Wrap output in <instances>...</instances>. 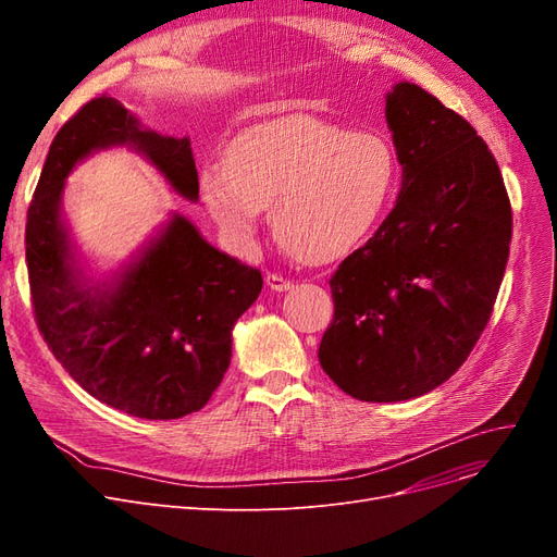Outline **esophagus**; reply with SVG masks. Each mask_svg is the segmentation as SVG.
<instances>
[{
  "instance_id": "1",
  "label": "esophagus",
  "mask_w": 557,
  "mask_h": 557,
  "mask_svg": "<svg viewBox=\"0 0 557 557\" xmlns=\"http://www.w3.org/2000/svg\"><path fill=\"white\" fill-rule=\"evenodd\" d=\"M267 286L271 288V290H280V294H282V290H288L290 286H294V282H288V280H284L282 275H267Z\"/></svg>"
}]
</instances>
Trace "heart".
<instances>
[{
    "label": "heart",
    "mask_w": 557,
    "mask_h": 557,
    "mask_svg": "<svg viewBox=\"0 0 557 557\" xmlns=\"http://www.w3.org/2000/svg\"><path fill=\"white\" fill-rule=\"evenodd\" d=\"M397 181L386 137L311 114L250 124L225 158L198 169V194L225 237L252 246L271 208L277 242L311 263L355 252L382 219Z\"/></svg>",
    "instance_id": "obj_1"
}]
</instances>
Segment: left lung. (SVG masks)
Masks as SVG:
<instances>
[{"instance_id": "8db88e82", "label": "left lung", "mask_w": 557, "mask_h": 557, "mask_svg": "<svg viewBox=\"0 0 557 557\" xmlns=\"http://www.w3.org/2000/svg\"><path fill=\"white\" fill-rule=\"evenodd\" d=\"M401 189L393 212L332 275L334 320L318 347L361 401L431 393L465 363L506 273L512 212L499 164L460 114L420 85L386 95Z\"/></svg>"}]
</instances>
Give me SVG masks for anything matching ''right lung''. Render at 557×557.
I'll return each instance as SVG.
<instances>
[{
	"label": "right lung",
	"instance_id": "add662e5",
	"mask_svg": "<svg viewBox=\"0 0 557 557\" xmlns=\"http://www.w3.org/2000/svg\"><path fill=\"white\" fill-rule=\"evenodd\" d=\"M126 149L196 202L189 137L141 126L112 97L58 131L26 214V267L38 327L53 357L95 399L144 420H175L210 401L232 357V330L261 273L216 250L173 212L120 271L95 275L63 219L67 175L99 151Z\"/></svg>",
	"mask_w": 557,
	"mask_h": 557
}]
</instances>
